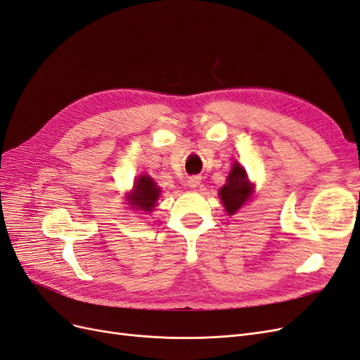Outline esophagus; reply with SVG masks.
<instances>
[{"label": "esophagus", "mask_w": 360, "mask_h": 360, "mask_svg": "<svg viewBox=\"0 0 360 360\" xmlns=\"http://www.w3.org/2000/svg\"><path fill=\"white\" fill-rule=\"evenodd\" d=\"M200 183H201V177L200 176H192L188 180V186L189 188H198Z\"/></svg>", "instance_id": "1"}]
</instances>
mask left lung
<instances>
[{
    "label": "left lung",
    "mask_w": 360,
    "mask_h": 360,
    "mask_svg": "<svg viewBox=\"0 0 360 360\" xmlns=\"http://www.w3.org/2000/svg\"><path fill=\"white\" fill-rule=\"evenodd\" d=\"M250 192H252V186L248 181L246 171L238 163H234L230 176L226 179V184L219 191L226 213L234 214L248 201Z\"/></svg>",
    "instance_id": "8db88e82"
}]
</instances>
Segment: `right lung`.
Masks as SVG:
<instances>
[{"label":"right lung","mask_w":360,"mask_h":360,"mask_svg":"<svg viewBox=\"0 0 360 360\" xmlns=\"http://www.w3.org/2000/svg\"><path fill=\"white\" fill-rule=\"evenodd\" d=\"M159 193H160V189L156 186L153 179H150L147 176H141L135 181L132 197L129 200L136 207V209L150 213L155 209Z\"/></svg>","instance_id":"right-lung-1"}]
</instances>
